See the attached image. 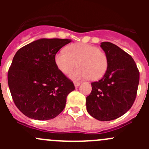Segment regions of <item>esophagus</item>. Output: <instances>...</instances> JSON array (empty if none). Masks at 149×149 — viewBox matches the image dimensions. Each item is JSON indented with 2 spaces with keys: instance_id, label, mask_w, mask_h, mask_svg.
Listing matches in <instances>:
<instances>
[{
  "instance_id": "obj_1",
  "label": "esophagus",
  "mask_w": 149,
  "mask_h": 149,
  "mask_svg": "<svg viewBox=\"0 0 149 149\" xmlns=\"http://www.w3.org/2000/svg\"><path fill=\"white\" fill-rule=\"evenodd\" d=\"M80 84H81L80 82H78V81H74V86H75V87H76V88H77V87L79 86L80 85Z\"/></svg>"
}]
</instances>
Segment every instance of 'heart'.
I'll return each mask as SVG.
<instances>
[{
  "instance_id": "1",
  "label": "heart",
  "mask_w": 149,
  "mask_h": 149,
  "mask_svg": "<svg viewBox=\"0 0 149 149\" xmlns=\"http://www.w3.org/2000/svg\"><path fill=\"white\" fill-rule=\"evenodd\" d=\"M55 63L63 73L69 75L76 68L70 77L74 80L90 78L95 81L102 78L108 68L106 54L97 47L85 43H74L60 51L55 56Z\"/></svg>"
}]
</instances>
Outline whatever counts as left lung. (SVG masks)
I'll return each mask as SVG.
<instances>
[{
    "label": "left lung",
    "mask_w": 149,
    "mask_h": 149,
    "mask_svg": "<svg viewBox=\"0 0 149 149\" xmlns=\"http://www.w3.org/2000/svg\"><path fill=\"white\" fill-rule=\"evenodd\" d=\"M108 59V68L99 81L92 82L91 92L86 97V109L100 121L117 119L134 103L140 73L134 60L119 47L103 42L100 45Z\"/></svg>",
    "instance_id": "left-lung-1"
}]
</instances>
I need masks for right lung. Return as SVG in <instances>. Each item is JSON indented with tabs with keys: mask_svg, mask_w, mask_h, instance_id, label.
I'll return each mask as SVG.
<instances>
[{
	"mask_svg": "<svg viewBox=\"0 0 149 149\" xmlns=\"http://www.w3.org/2000/svg\"><path fill=\"white\" fill-rule=\"evenodd\" d=\"M68 39H40L20 48L8 72L12 98L24 115L38 120H50L65 108L74 84L58 69L55 56L70 42Z\"/></svg>",
	"mask_w": 149,
	"mask_h": 149,
	"instance_id": "1",
	"label": "right lung"
}]
</instances>
